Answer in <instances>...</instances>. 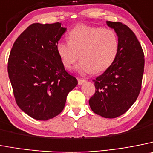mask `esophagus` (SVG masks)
<instances>
[{
    "label": "esophagus",
    "instance_id": "1",
    "mask_svg": "<svg viewBox=\"0 0 153 153\" xmlns=\"http://www.w3.org/2000/svg\"><path fill=\"white\" fill-rule=\"evenodd\" d=\"M86 82V79H78V85H82L84 82Z\"/></svg>",
    "mask_w": 153,
    "mask_h": 153
}]
</instances>
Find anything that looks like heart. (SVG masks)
<instances>
[{"label": "heart", "mask_w": 153, "mask_h": 153, "mask_svg": "<svg viewBox=\"0 0 153 153\" xmlns=\"http://www.w3.org/2000/svg\"><path fill=\"white\" fill-rule=\"evenodd\" d=\"M68 39L57 43V54L67 69H71L81 58L76 71L82 75L107 70L118 52V38L110 29L81 25L70 31Z\"/></svg>", "instance_id": "b5f03b06"}]
</instances>
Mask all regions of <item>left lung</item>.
Listing matches in <instances>:
<instances>
[{"mask_svg": "<svg viewBox=\"0 0 153 153\" xmlns=\"http://www.w3.org/2000/svg\"><path fill=\"white\" fill-rule=\"evenodd\" d=\"M106 22L118 37V52L113 64L93 80L96 92L89 103L96 114L114 118L127 111L137 100L145 60L140 42L128 26L120 22Z\"/></svg>", "mask_w": 153, "mask_h": 153, "instance_id": "8db88e82", "label": "left lung"}]
</instances>
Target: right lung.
Instances as JSON below:
<instances>
[{"mask_svg": "<svg viewBox=\"0 0 153 153\" xmlns=\"http://www.w3.org/2000/svg\"><path fill=\"white\" fill-rule=\"evenodd\" d=\"M61 23H33L16 39L7 71L16 104L33 118L47 120L64 109L78 84L64 69L57 45L66 32Z\"/></svg>", "mask_w": 153, "mask_h": 153, "instance_id": "add662e5", "label": "right lung"}]
</instances>
